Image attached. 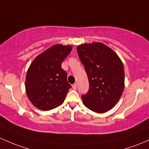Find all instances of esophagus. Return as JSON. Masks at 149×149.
I'll use <instances>...</instances> for the list:
<instances>
[{
  "instance_id": "34e87169",
  "label": "esophagus",
  "mask_w": 149,
  "mask_h": 149,
  "mask_svg": "<svg viewBox=\"0 0 149 149\" xmlns=\"http://www.w3.org/2000/svg\"><path fill=\"white\" fill-rule=\"evenodd\" d=\"M72 88H73V90H76V89H77V84H76V83H74V84L72 85Z\"/></svg>"
}]
</instances>
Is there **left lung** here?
Listing matches in <instances>:
<instances>
[{"label": "left lung", "mask_w": 149, "mask_h": 149, "mask_svg": "<svg viewBox=\"0 0 149 149\" xmlns=\"http://www.w3.org/2000/svg\"><path fill=\"white\" fill-rule=\"evenodd\" d=\"M77 52L90 84L88 93L81 97L83 104L98 113L111 110L118 103L125 88L122 61L102 42L78 45Z\"/></svg>", "instance_id": "8db88e82"}]
</instances>
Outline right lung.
Masks as SVG:
<instances>
[{
    "label": "right lung",
    "instance_id": "obj_1",
    "mask_svg": "<svg viewBox=\"0 0 149 149\" xmlns=\"http://www.w3.org/2000/svg\"><path fill=\"white\" fill-rule=\"evenodd\" d=\"M71 45H52L38 55L26 76V92L34 107L49 111L63 104L71 85L61 63L71 52Z\"/></svg>",
    "mask_w": 149,
    "mask_h": 149
}]
</instances>
